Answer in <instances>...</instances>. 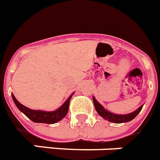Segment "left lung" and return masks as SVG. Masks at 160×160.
<instances>
[{
  "label": "left lung",
  "instance_id": "1",
  "mask_svg": "<svg viewBox=\"0 0 160 160\" xmlns=\"http://www.w3.org/2000/svg\"><path fill=\"white\" fill-rule=\"evenodd\" d=\"M93 102H94V107H95L96 111L98 112V114H99L101 117H102L104 119L108 120L110 122H114V123H122V122H128L131 121V120L134 119V118L139 114V112H140L141 110H142V106H143L142 105L140 107H138L136 111H135L132 113H130V114H113V113L107 111V109L104 108V107L95 99V98L94 97H93Z\"/></svg>",
  "mask_w": 160,
  "mask_h": 160
}]
</instances>
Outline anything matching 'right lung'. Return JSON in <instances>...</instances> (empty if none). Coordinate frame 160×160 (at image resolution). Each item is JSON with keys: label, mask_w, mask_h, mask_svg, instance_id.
Returning <instances> with one entry per match:
<instances>
[{"label": "right lung", "mask_w": 160, "mask_h": 160, "mask_svg": "<svg viewBox=\"0 0 160 160\" xmlns=\"http://www.w3.org/2000/svg\"><path fill=\"white\" fill-rule=\"evenodd\" d=\"M73 94L68 98L67 100L62 104V106H61L58 109L53 111H43L31 110V109L28 108V107L21 104L16 99V98L13 95V94H12V99H13L15 105L19 109L20 111H22L23 114H25L29 119L32 120V122H41V123L53 124L59 122L60 120L62 119L67 114L68 110H69V106H70V98H71Z\"/></svg>", "instance_id": "add662e5"}]
</instances>
